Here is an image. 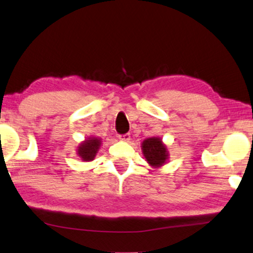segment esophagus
Instances as JSON below:
<instances>
[{
  "label": "esophagus",
  "mask_w": 253,
  "mask_h": 253,
  "mask_svg": "<svg viewBox=\"0 0 253 253\" xmlns=\"http://www.w3.org/2000/svg\"><path fill=\"white\" fill-rule=\"evenodd\" d=\"M119 140L120 141H125V142H129L130 140V134L129 133H126V134H122L119 135Z\"/></svg>",
  "instance_id": "obj_1"
}]
</instances>
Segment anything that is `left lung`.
<instances>
[{
	"instance_id": "obj_1",
	"label": "left lung",
	"mask_w": 253,
	"mask_h": 253,
	"mask_svg": "<svg viewBox=\"0 0 253 253\" xmlns=\"http://www.w3.org/2000/svg\"><path fill=\"white\" fill-rule=\"evenodd\" d=\"M142 150H143L144 157L151 166L159 167L162 166L167 159L166 147L163 144L161 138L150 137L143 141L142 143Z\"/></svg>"
}]
</instances>
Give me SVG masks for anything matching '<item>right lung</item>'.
<instances>
[{"mask_svg":"<svg viewBox=\"0 0 253 253\" xmlns=\"http://www.w3.org/2000/svg\"><path fill=\"white\" fill-rule=\"evenodd\" d=\"M99 145H101V140L96 137H90L87 141H84L83 144H80L79 149H78V155L83 158L84 162H89L94 159V157L97 154Z\"/></svg>","mask_w":253,"mask_h":253,"instance_id":"obj_1","label":"right lung"}]
</instances>
